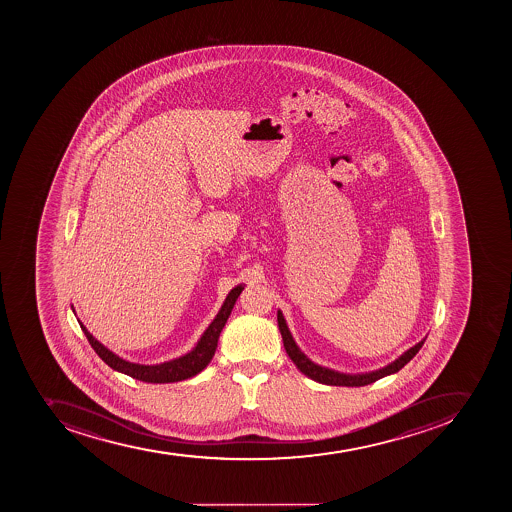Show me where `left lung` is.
<instances>
[{"instance_id": "left-lung-1", "label": "left lung", "mask_w": 512, "mask_h": 512, "mask_svg": "<svg viewBox=\"0 0 512 512\" xmlns=\"http://www.w3.org/2000/svg\"><path fill=\"white\" fill-rule=\"evenodd\" d=\"M278 327H280L281 337H283V345H285L286 353L288 357L293 360L294 365L298 367L299 371H303L304 375L309 376L311 380L322 383V385L331 386H365L370 383H375L376 380H380L383 376L391 375L406 365L407 362H411L412 358L416 357V353L421 350L424 345V340H421L419 344L414 345L412 349L404 352L398 360H394L388 367L381 368V370L371 371V373H365V375H344L339 371H332L329 368L319 367L316 363L311 362L301 350L298 349V345L294 344L293 337H291L288 326H286L285 317L278 311Z\"/></svg>"}]
</instances>
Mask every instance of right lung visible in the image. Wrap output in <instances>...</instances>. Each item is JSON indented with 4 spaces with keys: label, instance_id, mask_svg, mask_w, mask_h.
Returning <instances> with one entry per match:
<instances>
[{
    "label": "right lung",
    "instance_id": "obj_1",
    "mask_svg": "<svg viewBox=\"0 0 512 512\" xmlns=\"http://www.w3.org/2000/svg\"><path fill=\"white\" fill-rule=\"evenodd\" d=\"M242 290H244V286H236L231 293L227 294L221 311H219L216 319L211 322V326L206 329L203 337L199 339L195 349L186 353L183 357L175 358L172 362L160 363V365H137V363L126 362L118 355H114L111 350L106 349L105 345H101L90 332L86 331L82 322H78H80V327L85 332L86 339L90 342L91 347L108 367L121 371L124 375L132 376L136 380L145 381V383H175V381L186 380V378L198 375L199 371L204 370L206 365L211 362L216 347H218L222 327L226 326L227 317L231 316L232 308H234Z\"/></svg>",
    "mask_w": 512,
    "mask_h": 512
}]
</instances>
